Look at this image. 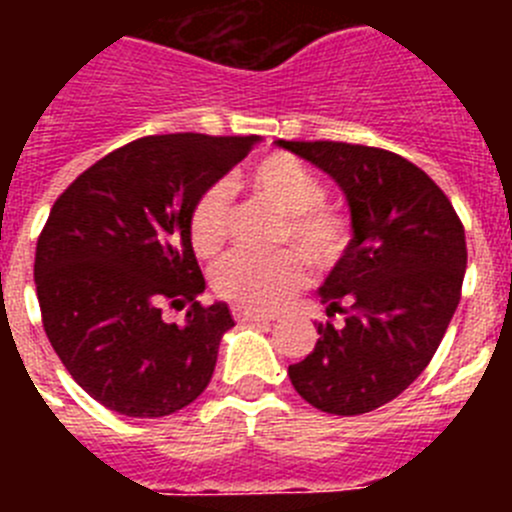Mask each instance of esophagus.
Listing matches in <instances>:
<instances>
[{
	"instance_id": "obj_1",
	"label": "esophagus",
	"mask_w": 512,
	"mask_h": 512,
	"mask_svg": "<svg viewBox=\"0 0 512 512\" xmlns=\"http://www.w3.org/2000/svg\"><path fill=\"white\" fill-rule=\"evenodd\" d=\"M233 318L238 323H261V320H274V315L259 310H248V307H233Z\"/></svg>"
}]
</instances>
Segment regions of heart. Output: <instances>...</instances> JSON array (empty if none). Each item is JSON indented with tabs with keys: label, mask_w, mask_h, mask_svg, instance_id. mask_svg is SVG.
<instances>
[{
	"label": "heart",
	"mask_w": 512,
	"mask_h": 512,
	"mask_svg": "<svg viewBox=\"0 0 512 512\" xmlns=\"http://www.w3.org/2000/svg\"><path fill=\"white\" fill-rule=\"evenodd\" d=\"M241 184L256 200L282 215L279 246L292 243L315 269H330L341 261L351 243L348 217L336 207L323 205V182L300 158L271 153L241 176ZM187 230L189 243L200 256L210 259L220 253L230 233V189L225 184L217 182L202 189L189 210ZM305 279V264L292 251L271 259L230 253L212 271L217 295L251 310H274L295 295Z\"/></svg>",
	"instance_id": "1"
}]
</instances>
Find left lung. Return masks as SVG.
Returning a JSON list of instances; mask_svg holds the SVG:
<instances>
[{"instance_id": "obj_1", "label": "left lung", "mask_w": 512, "mask_h": 512, "mask_svg": "<svg viewBox=\"0 0 512 512\" xmlns=\"http://www.w3.org/2000/svg\"><path fill=\"white\" fill-rule=\"evenodd\" d=\"M336 179L354 238L320 287L318 343L289 379L312 408L361 415L420 377L461 300L464 225L431 176L408 158L336 140H277Z\"/></svg>"}]
</instances>
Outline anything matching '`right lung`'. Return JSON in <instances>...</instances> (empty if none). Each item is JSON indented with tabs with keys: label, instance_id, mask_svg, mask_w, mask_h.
<instances>
[{
	"label": "right lung",
	"instance_id": "1",
	"mask_svg": "<svg viewBox=\"0 0 512 512\" xmlns=\"http://www.w3.org/2000/svg\"><path fill=\"white\" fill-rule=\"evenodd\" d=\"M259 135H146L99 158L53 205L35 248L45 336L81 390L128 418H164L205 392L233 328L225 302L202 307L189 243L202 189ZM190 305L182 326L160 307Z\"/></svg>",
	"mask_w": 512,
	"mask_h": 512
}]
</instances>
